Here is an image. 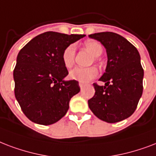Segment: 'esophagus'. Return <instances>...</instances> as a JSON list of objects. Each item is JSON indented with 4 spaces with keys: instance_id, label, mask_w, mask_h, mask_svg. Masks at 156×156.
<instances>
[{
    "instance_id": "esophagus-1",
    "label": "esophagus",
    "mask_w": 156,
    "mask_h": 156,
    "mask_svg": "<svg viewBox=\"0 0 156 156\" xmlns=\"http://www.w3.org/2000/svg\"><path fill=\"white\" fill-rule=\"evenodd\" d=\"M79 86L80 89H83L84 87V84H83V83H79Z\"/></svg>"
}]
</instances>
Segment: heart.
Listing matches in <instances>:
<instances>
[{
	"mask_svg": "<svg viewBox=\"0 0 156 156\" xmlns=\"http://www.w3.org/2000/svg\"><path fill=\"white\" fill-rule=\"evenodd\" d=\"M84 46L91 52V54L95 57L96 60L98 57H99L103 52L102 46L100 43L96 41H89L85 42ZM75 56H76V46L75 44H70L63 50L62 54V62L67 68H71L75 62ZM98 71L95 67H75L70 72L69 77L72 80L76 81L86 83L97 76Z\"/></svg>",
	"mask_w": 156,
	"mask_h": 156,
	"instance_id": "obj_1",
	"label": "heart"
}]
</instances>
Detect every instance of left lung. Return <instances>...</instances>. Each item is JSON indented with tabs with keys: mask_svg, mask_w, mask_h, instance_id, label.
Returning <instances> with one entry per match:
<instances>
[{
	"mask_svg": "<svg viewBox=\"0 0 156 156\" xmlns=\"http://www.w3.org/2000/svg\"><path fill=\"white\" fill-rule=\"evenodd\" d=\"M105 47L107 67L94 84L95 94L88 101L89 109L103 121L116 123L129 118L137 108L142 94L144 72L137 49L128 40L114 32H98L89 36Z\"/></svg>",
	"mask_w": 156,
	"mask_h": 156,
	"instance_id": "1",
	"label": "left lung"
}]
</instances>
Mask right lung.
Here are the masks:
<instances>
[{
	"instance_id": "obj_1",
	"label": "right lung",
	"mask_w": 156,
	"mask_h": 156,
	"mask_svg": "<svg viewBox=\"0 0 156 156\" xmlns=\"http://www.w3.org/2000/svg\"><path fill=\"white\" fill-rule=\"evenodd\" d=\"M85 35L46 32L31 40L17 56L14 94L24 115L42 125L54 124L69 109L70 100L80 90L68 75L62 54Z\"/></svg>"
}]
</instances>
